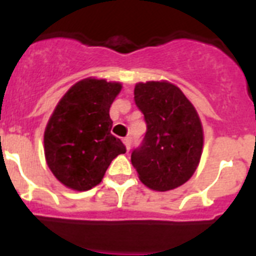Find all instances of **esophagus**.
<instances>
[{"label": "esophagus", "mask_w": 256, "mask_h": 256, "mask_svg": "<svg viewBox=\"0 0 256 256\" xmlns=\"http://www.w3.org/2000/svg\"><path fill=\"white\" fill-rule=\"evenodd\" d=\"M123 144H126V151H130V137H126V138H124L123 140Z\"/></svg>", "instance_id": "1"}]
</instances>
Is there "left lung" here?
<instances>
[{
  "label": "left lung",
  "mask_w": 256,
  "mask_h": 256,
  "mask_svg": "<svg viewBox=\"0 0 256 256\" xmlns=\"http://www.w3.org/2000/svg\"><path fill=\"white\" fill-rule=\"evenodd\" d=\"M134 102L148 130L130 160L141 182L155 191L186 183L200 162L204 133L195 108L169 82L137 83Z\"/></svg>",
  "instance_id": "obj_1"
}]
</instances>
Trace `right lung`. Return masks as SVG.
<instances>
[{
    "label": "right lung",
    "instance_id": "right-lung-1",
    "mask_svg": "<svg viewBox=\"0 0 256 256\" xmlns=\"http://www.w3.org/2000/svg\"><path fill=\"white\" fill-rule=\"evenodd\" d=\"M120 90V83L83 79L52 112L44 130V156L54 176L69 188L87 191L97 186L110 162L126 151L110 132L108 110Z\"/></svg>",
    "mask_w": 256,
    "mask_h": 256
}]
</instances>
